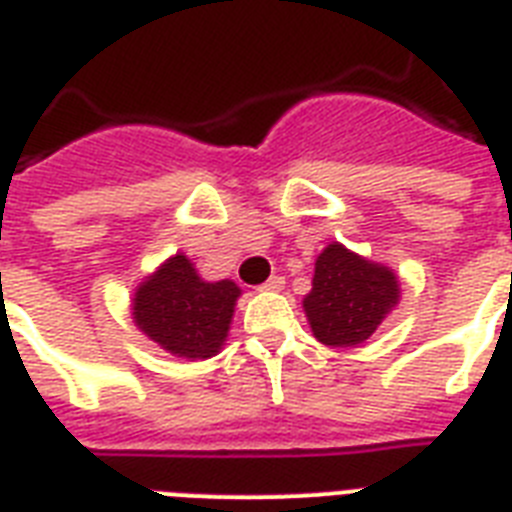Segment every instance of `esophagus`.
<instances>
[{
	"instance_id": "esophagus-1",
	"label": "esophagus",
	"mask_w": 512,
	"mask_h": 512,
	"mask_svg": "<svg viewBox=\"0 0 512 512\" xmlns=\"http://www.w3.org/2000/svg\"><path fill=\"white\" fill-rule=\"evenodd\" d=\"M284 276H270L263 286H260V292H281L284 289Z\"/></svg>"
}]
</instances>
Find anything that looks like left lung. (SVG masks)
I'll use <instances>...</instances> for the list:
<instances>
[{
    "instance_id": "left-lung-1",
    "label": "left lung",
    "mask_w": 512,
    "mask_h": 512,
    "mask_svg": "<svg viewBox=\"0 0 512 512\" xmlns=\"http://www.w3.org/2000/svg\"><path fill=\"white\" fill-rule=\"evenodd\" d=\"M397 305V273L339 242H331L318 255L313 289L302 299L313 336L326 347L363 344Z\"/></svg>"
}]
</instances>
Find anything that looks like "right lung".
I'll use <instances>...</instances> for the list:
<instances>
[{"mask_svg": "<svg viewBox=\"0 0 512 512\" xmlns=\"http://www.w3.org/2000/svg\"><path fill=\"white\" fill-rule=\"evenodd\" d=\"M231 281H205L184 252L168 257L155 273L141 278L131 299V318L160 350L186 360L218 355L228 339L236 299Z\"/></svg>", "mask_w": 512, "mask_h": 512, "instance_id": "1", "label": "right lung"}]
</instances>
